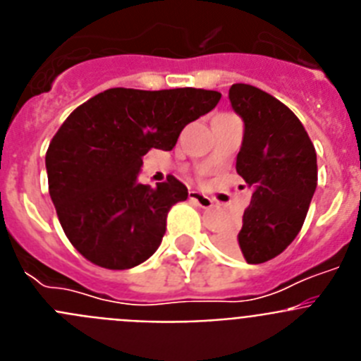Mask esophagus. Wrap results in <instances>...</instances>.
<instances>
[{
    "label": "esophagus",
    "mask_w": 361,
    "mask_h": 361,
    "mask_svg": "<svg viewBox=\"0 0 361 361\" xmlns=\"http://www.w3.org/2000/svg\"><path fill=\"white\" fill-rule=\"evenodd\" d=\"M190 200H193V202L202 209L213 208V199H209L208 195H204V193H200V191H195V190L190 191Z\"/></svg>",
    "instance_id": "obj_1"
}]
</instances>
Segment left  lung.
Masks as SVG:
<instances>
[{
	"label": "left lung",
	"instance_id": "1",
	"mask_svg": "<svg viewBox=\"0 0 361 361\" xmlns=\"http://www.w3.org/2000/svg\"><path fill=\"white\" fill-rule=\"evenodd\" d=\"M229 103L244 121L237 173L253 193L240 231L220 235L219 244L247 264H262L282 253L304 226L317 190V152L298 117L267 92L237 82Z\"/></svg>",
	"mask_w": 361,
	"mask_h": 361
}]
</instances>
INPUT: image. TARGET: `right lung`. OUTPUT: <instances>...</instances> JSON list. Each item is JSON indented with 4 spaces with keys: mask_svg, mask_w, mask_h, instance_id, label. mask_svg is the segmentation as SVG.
<instances>
[{
    "mask_svg": "<svg viewBox=\"0 0 361 361\" xmlns=\"http://www.w3.org/2000/svg\"><path fill=\"white\" fill-rule=\"evenodd\" d=\"M219 101L202 88H110L66 117L44 164L63 231L86 260L130 269L157 251L168 212L188 188L173 175L155 188L139 183L142 157L173 149L184 126Z\"/></svg>",
    "mask_w": 361,
    "mask_h": 361,
    "instance_id": "1",
    "label": "right lung"
}]
</instances>
